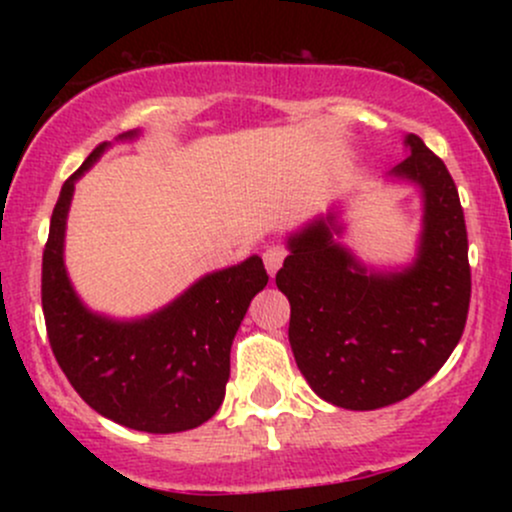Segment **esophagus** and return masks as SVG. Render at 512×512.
Here are the masks:
<instances>
[{
    "mask_svg": "<svg viewBox=\"0 0 512 512\" xmlns=\"http://www.w3.org/2000/svg\"><path fill=\"white\" fill-rule=\"evenodd\" d=\"M284 257H286V250L279 248V245H274V248H269L264 252V267H267L269 276H274L279 272V267L284 264Z\"/></svg>",
    "mask_w": 512,
    "mask_h": 512,
    "instance_id": "34e87169",
    "label": "esophagus"
}]
</instances>
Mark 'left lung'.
Segmentation results:
<instances>
[{"label": "left lung", "instance_id": "8db88e82", "mask_svg": "<svg viewBox=\"0 0 512 512\" xmlns=\"http://www.w3.org/2000/svg\"><path fill=\"white\" fill-rule=\"evenodd\" d=\"M387 180L421 195L416 255L399 267L361 262L342 243V207L289 233L276 286L289 298V342L317 397L370 411L414 395L448 361L467 322V228L448 168L416 134Z\"/></svg>", "mask_w": 512, "mask_h": 512}]
</instances>
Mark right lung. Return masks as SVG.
<instances>
[{"mask_svg": "<svg viewBox=\"0 0 512 512\" xmlns=\"http://www.w3.org/2000/svg\"><path fill=\"white\" fill-rule=\"evenodd\" d=\"M139 129L117 142H132ZM91 151L62 185L43 252V313L52 354L91 409L146 433H180L216 414L231 375V344L250 301L267 286L262 257L199 276L142 317H110L81 301L64 264L74 185L110 149Z\"/></svg>", "mask_w": 512, "mask_h": 512, "instance_id": "right-lung-1", "label": "right lung"}]
</instances>
